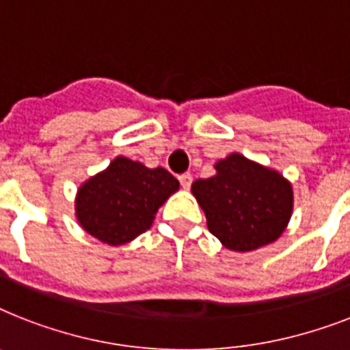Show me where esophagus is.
I'll use <instances>...</instances> for the list:
<instances>
[{
  "mask_svg": "<svg viewBox=\"0 0 350 350\" xmlns=\"http://www.w3.org/2000/svg\"><path fill=\"white\" fill-rule=\"evenodd\" d=\"M180 183L183 189H190V185H192V174H190V172H185V174H181Z\"/></svg>",
  "mask_w": 350,
  "mask_h": 350,
  "instance_id": "34e87169",
  "label": "esophagus"
}]
</instances>
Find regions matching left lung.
Returning <instances> with one entry per match:
<instances>
[{"instance_id": "left-lung-1", "label": "left lung", "mask_w": 350, "mask_h": 350, "mask_svg": "<svg viewBox=\"0 0 350 350\" xmlns=\"http://www.w3.org/2000/svg\"><path fill=\"white\" fill-rule=\"evenodd\" d=\"M215 174L192 183L206 226L232 252H252L277 241L293 214V189L280 172L232 152Z\"/></svg>"}]
</instances>
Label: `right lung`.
<instances>
[{
	"mask_svg": "<svg viewBox=\"0 0 350 350\" xmlns=\"http://www.w3.org/2000/svg\"><path fill=\"white\" fill-rule=\"evenodd\" d=\"M178 189L180 181L163 167L149 169L118 156L79 187L77 221L102 243L126 244L150 228L158 208Z\"/></svg>",
	"mask_w": 350,
	"mask_h": 350,
	"instance_id": "1",
	"label": "right lung"
}]
</instances>
